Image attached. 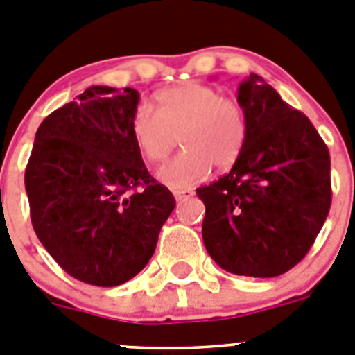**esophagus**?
<instances>
[{"label":"esophagus","instance_id":"34e87169","mask_svg":"<svg viewBox=\"0 0 355 355\" xmlns=\"http://www.w3.org/2000/svg\"><path fill=\"white\" fill-rule=\"evenodd\" d=\"M193 191L191 189H177V191H173V196H175V200L177 201H182V200H187V198H191L193 196Z\"/></svg>","mask_w":355,"mask_h":355}]
</instances>
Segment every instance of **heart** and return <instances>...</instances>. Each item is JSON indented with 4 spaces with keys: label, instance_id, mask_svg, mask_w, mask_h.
<instances>
[{
    "label": "heart",
    "instance_id": "1",
    "mask_svg": "<svg viewBox=\"0 0 355 355\" xmlns=\"http://www.w3.org/2000/svg\"><path fill=\"white\" fill-rule=\"evenodd\" d=\"M159 111L141 102L134 110L130 132L143 157L162 162L180 138L184 152L157 173L162 184L185 189L212 171L235 164L244 148L248 122L241 104L207 85L168 88L157 94Z\"/></svg>",
    "mask_w": 355,
    "mask_h": 355
}]
</instances>
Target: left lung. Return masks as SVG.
Instances as JSON below:
<instances>
[{
	"label": "left lung",
	"mask_w": 355,
	"mask_h": 355,
	"mask_svg": "<svg viewBox=\"0 0 355 355\" xmlns=\"http://www.w3.org/2000/svg\"><path fill=\"white\" fill-rule=\"evenodd\" d=\"M248 136L228 175L196 189L203 244L221 269L276 277L297 265L331 207V157L317 129L251 74L239 85Z\"/></svg>",
	"instance_id": "8db88e82"
}]
</instances>
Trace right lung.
<instances>
[{
    "instance_id": "1",
    "label": "right lung",
    "mask_w": 355,
    "mask_h": 355,
    "mask_svg": "<svg viewBox=\"0 0 355 355\" xmlns=\"http://www.w3.org/2000/svg\"><path fill=\"white\" fill-rule=\"evenodd\" d=\"M139 94L90 86L35 134L24 184L38 241L76 279L118 286L145 269L175 198L130 132ZM143 184L138 193L128 191Z\"/></svg>"
}]
</instances>
